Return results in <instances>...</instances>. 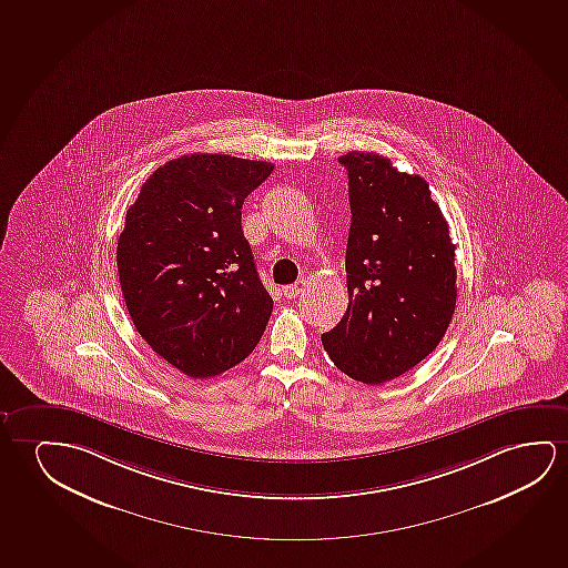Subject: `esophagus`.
I'll return each instance as SVG.
<instances>
[{"label": "esophagus", "instance_id": "esophagus-1", "mask_svg": "<svg viewBox=\"0 0 568 568\" xmlns=\"http://www.w3.org/2000/svg\"><path fill=\"white\" fill-rule=\"evenodd\" d=\"M308 287V280H298L293 285H287V287H283V295L287 296V298H295V296L301 295L305 288Z\"/></svg>", "mask_w": 568, "mask_h": 568}]
</instances>
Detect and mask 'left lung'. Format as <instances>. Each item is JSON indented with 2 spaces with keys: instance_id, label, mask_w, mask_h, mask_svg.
<instances>
[{
  "instance_id": "1",
  "label": "left lung",
  "mask_w": 568,
  "mask_h": 568,
  "mask_svg": "<svg viewBox=\"0 0 568 568\" xmlns=\"http://www.w3.org/2000/svg\"><path fill=\"white\" fill-rule=\"evenodd\" d=\"M337 160L349 180V305L322 344L347 377L381 385L428 357L449 328L455 244L424 178L375 152Z\"/></svg>"
}]
</instances>
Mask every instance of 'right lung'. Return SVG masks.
<instances>
[{
	"mask_svg": "<svg viewBox=\"0 0 568 568\" xmlns=\"http://www.w3.org/2000/svg\"><path fill=\"white\" fill-rule=\"evenodd\" d=\"M273 164L190 154L160 165L126 211L116 270L134 328L162 359L213 377L254 352L273 311L242 205Z\"/></svg>",
	"mask_w": 568,
	"mask_h": 568,
	"instance_id": "add662e5",
	"label": "right lung"
}]
</instances>
